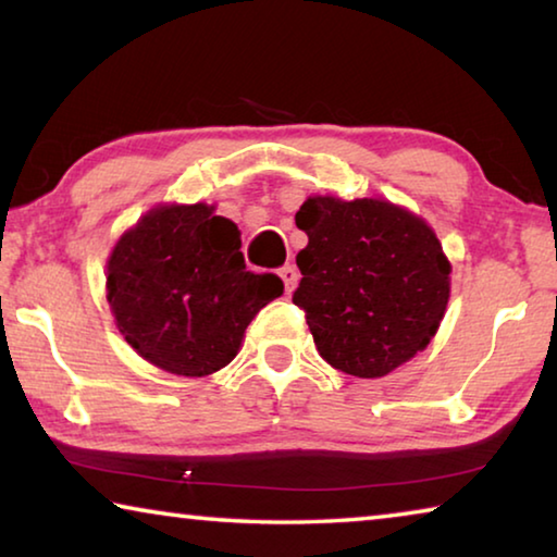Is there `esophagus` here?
<instances>
[{
    "mask_svg": "<svg viewBox=\"0 0 557 557\" xmlns=\"http://www.w3.org/2000/svg\"><path fill=\"white\" fill-rule=\"evenodd\" d=\"M277 275L282 277V282H285V289H287V292H292V289L297 287L299 272H297V268H295V265H285V268H280Z\"/></svg>",
    "mask_w": 557,
    "mask_h": 557,
    "instance_id": "esophagus-1",
    "label": "esophagus"
}]
</instances>
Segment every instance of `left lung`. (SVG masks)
I'll list each match as a JSON object with an SVG mask.
<instances>
[{"label":"left lung","mask_w":557,"mask_h":557,"mask_svg":"<svg viewBox=\"0 0 557 557\" xmlns=\"http://www.w3.org/2000/svg\"><path fill=\"white\" fill-rule=\"evenodd\" d=\"M295 221L309 243L292 301L329 366L381 379L430 344L451 268L425 221L383 199L334 196H309Z\"/></svg>","instance_id":"8db88e82"}]
</instances>
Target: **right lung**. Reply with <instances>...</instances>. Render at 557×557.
<instances>
[{
    "mask_svg": "<svg viewBox=\"0 0 557 557\" xmlns=\"http://www.w3.org/2000/svg\"><path fill=\"white\" fill-rule=\"evenodd\" d=\"M277 275L245 270L240 231L213 206H157L112 248L108 301L125 342L169 373L201 379L238 354Z\"/></svg>",
    "mask_w": 557,
    "mask_h": 557,
    "instance_id": "1",
    "label": "right lung"
}]
</instances>
